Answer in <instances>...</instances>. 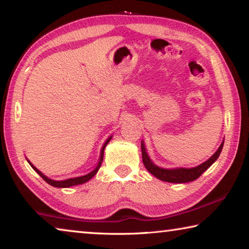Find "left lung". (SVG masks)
Segmentation results:
<instances>
[{
	"label": "left lung",
	"instance_id": "obj_1",
	"mask_svg": "<svg viewBox=\"0 0 249 249\" xmlns=\"http://www.w3.org/2000/svg\"><path fill=\"white\" fill-rule=\"evenodd\" d=\"M224 142H222L221 146L215 151L212 157L206 160L200 166L195 168H175V169H165V168H160L156 166L155 163L151 161L148 154L146 153V148L144 145V142H142V162L146 169L148 170L151 175L155 176L156 178L159 180L166 181V182H172V183H185L190 182L199 178V177L203 174V172L208 169L209 167L212 166V163L215 161L220 156Z\"/></svg>",
	"mask_w": 249,
	"mask_h": 249
}]
</instances>
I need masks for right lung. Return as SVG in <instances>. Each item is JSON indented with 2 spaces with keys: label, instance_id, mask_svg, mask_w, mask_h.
I'll return each mask as SVG.
<instances>
[{
  "label": "right lung",
  "instance_id": "1",
  "mask_svg": "<svg viewBox=\"0 0 249 249\" xmlns=\"http://www.w3.org/2000/svg\"><path fill=\"white\" fill-rule=\"evenodd\" d=\"M111 137H108L107 142H104V145L102 147V149H101V155H100V160L98 162V165H96V167L94 168L93 170H92L91 172H89V174L84 175V176H81V177H77V178H70V179H67V180H62V181H54V180H52L49 179L48 177H46L43 172H40L38 169H37L36 167H34L31 162H29V165H31L33 167V169L35 170L37 174H38L41 178H43L46 182H47L48 184L53 185V187H56V188H69V187H72V185H77V184H82V183H86L87 181H89L91 178H93V177L96 175V172H98V170L100 169L101 165H102V161H103V155H104V149H105V146H107L108 144V142L111 141Z\"/></svg>",
  "mask_w": 249,
  "mask_h": 249
}]
</instances>
